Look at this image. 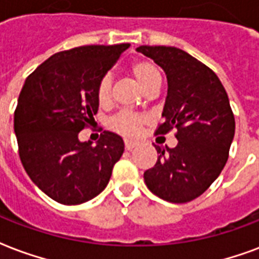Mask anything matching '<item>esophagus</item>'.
Returning <instances> with one entry per match:
<instances>
[{"label":"esophagus","instance_id":"1","mask_svg":"<svg viewBox=\"0 0 259 259\" xmlns=\"http://www.w3.org/2000/svg\"><path fill=\"white\" fill-rule=\"evenodd\" d=\"M138 145V141H133V140H127L126 138L125 140V148L127 149V151H130V149H133L134 147H137Z\"/></svg>","mask_w":259,"mask_h":259}]
</instances>
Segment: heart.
<instances>
[{
  "instance_id": "b5f03b06",
  "label": "heart",
  "mask_w": 259,
  "mask_h": 259,
  "mask_svg": "<svg viewBox=\"0 0 259 259\" xmlns=\"http://www.w3.org/2000/svg\"><path fill=\"white\" fill-rule=\"evenodd\" d=\"M130 72L137 80L140 87L143 88V91L155 82L161 81L160 70L149 59H138L133 62L130 66ZM110 96H111V76L104 74L99 80L98 87H96V99L100 104H106L110 100ZM145 122H147V116L143 114L121 111L112 118L108 125L116 133H121L123 136H136L140 133Z\"/></svg>"
}]
</instances>
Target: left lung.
Here are the masks:
<instances>
[{
    "label": "left lung",
    "instance_id": "left-lung-1",
    "mask_svg": "<svg viewBox=\"0 0 259 259\" xmlns=\"http://www.w3.org/2000/svg\"><path fill=\"white\" fill-rule=\"evenodd\" d=\"M167 74L168 91L156 134L177 129L175 148L156 147L148 189L161 200L183 204L200 197L220 175L235 134L230 99L216 73L177 47L140 46Z\"/></svg>",
    "mask_w": 259,
    "mask_h": 259
}]
</instances>
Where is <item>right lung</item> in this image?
Here are the masks:
<instances>
[{"mask_svg":"<svg viewBox=\"0 0 259 259\" xmlns=\"http://www.w3.org/2000/svg\"><path fill=\"white\" fill-rule=\"evenodd\" d=\"M129 43L74 47L51 55L25 80L15 111L20 160L35 185L64 205L92 200L107 186L125 144L106 132L95 147L78 133L98 112L96 87Z\"/></svg>","mask_w":259,"mask_h":259,"instance_id":"1","label":"right lung"}]
</instances>
